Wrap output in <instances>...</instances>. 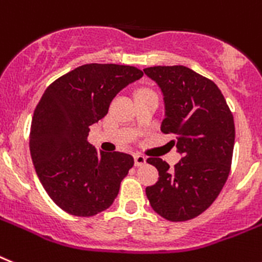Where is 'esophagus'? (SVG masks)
<instances>
[{
	"mask_svg": "<svg viewBox=\"0 0 262 262\" xmlns=\"http://www.w3.org/2000/svg\"><path fill=\"white\" fill-rule=\"evenodd\" d=\"M146 164V157L142 155H136L135 156V165L136 166H141V165Z\"/></svg>",
	"mask_w": 262,
	"mask_h": 262,
	"instance_id": "1",
	"label": "esophagus"
}]
</instances>
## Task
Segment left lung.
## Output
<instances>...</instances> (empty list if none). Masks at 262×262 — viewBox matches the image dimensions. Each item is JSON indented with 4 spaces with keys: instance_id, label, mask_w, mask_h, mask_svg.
<instances>
[{
    "instance_id": "left-lung-1",
    "label": "left lung",
    "mask_w": 262,
    "mask_h": 262,
    "mask_svg": "<svg viewBox=\"0 0 262 262\" xmlns=\"http://www.w3.org/2000/svg\"><path fill=\"white\" fill-rule=\"evenodd\" d=\"M144 72L164 94L161 132L176 136L170 142L182 155L174 169L148 158L160 177L145 192L160 216L188 221L205 212L225 185L236 136L233 114L216 83L194 70L174 65Z\"/></svg>"
}]
</instances>
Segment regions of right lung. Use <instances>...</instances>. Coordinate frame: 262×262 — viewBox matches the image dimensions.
Returning <instances> with one entry per match:
<instances>
[{
	"instance_id": "add662e5",
	"label": "right lung",
	"mask_w": 262,
	"mask_h": 262,
	"mask_svg": "<svg viewBox=\"0 0 262 262\" xmlns=\"http://www.w3.org/2000/svg\"><path fill=\"white\" fill-rule=\"evenodd\" d=\"M142 76L135 67L86 63L50 83L36 106L33 164L46 193L69 214L94 216L117 197L135 160L121 151H97L88 136L118 92Z\"/></svg>"
}]
</instances>
